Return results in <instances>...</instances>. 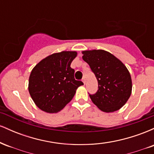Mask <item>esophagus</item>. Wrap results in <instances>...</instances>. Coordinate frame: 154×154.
Instances as JSON below:
<instances>
[{
	"mask_svg": "<svg viewBox=\"0 0 154 154\" xmlns=\"http://www.w3.org/2000/svg\"><path fill=\"white\" fill-rule=\"evenodd\" d=\"M82 81L83 82V83H84V84H85V78H82Z\"/></svg>",
	"mask_w": 154,
	"mask_h": 154,
	"instance_id": "34e87169",
	"label": "esophagus"
}]
</instances>
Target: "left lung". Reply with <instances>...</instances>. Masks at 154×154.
<instances>
[{
    "mask_svg": "<svg viewBox=\"0 0 154 154\" xmlns=\"http://www.w3.org/2000/svg\"><path fill=\"white\" fill-rule=\"evenodd\" d=\"M82 54L98 80V91L95 94L89 93L92 101L104 112L119 110L132 92V79L127 67L106 51H85Z\"/></svg>",
    "mask_w": 154,
    "mask_h": 154,
    "instance_id": "left-lung-1",
    "label": "left lung"
}]
</instances>
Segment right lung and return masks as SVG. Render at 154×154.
I'll return each mask as SVG.
<instances>
[{
  "label": "right lung",
  "instance_id": "add662e5",
  "mask_svg": "<svg viewBox=\"0 0 154 154\" xmlns=\"http://www.w3.org/2000/svg\"><path fill=\"white\" fill-rule=\"evenodd\" d=\"M75 51L56 53L40 61L32 70L29 92L39 109L48 113H56L73 98L76 90L83 82L75 79L72 61Z\"/></svg>",
  "mask_w": 154,
  "mask_h": 154
}]
</instances>
